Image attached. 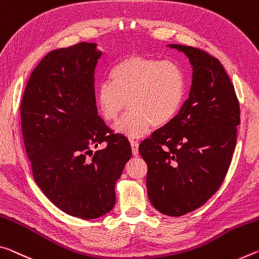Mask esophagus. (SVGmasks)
I'll return each mask as SVG.
<instances>
[{"label": "esophagus", "instance_id": "obj_1", "mask_svg": "<svg viewBox=\"0 0 259 259\" xmlns=\"http://www.w3.org/2000/svg\"><path fill=\"white\" fill-rule=\"evenodd\" d=\"M130 145H131V151H133L134 155H138V142L136 141H130Z\"/></svg>", "mask_w": 259, "mask_h": 259}]
</instances>
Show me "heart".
<instances>
[{
  "mask_svg": "<svg viewBox=\"0 0 259 259\" xmlns=\"http://www.w3.org/2000/svg\"><path fill=\"white\" fill-rule=\"evenodd\" d=\"M110 80L97 88L96 99L102 118L116 121L129 107L131 112L116 123V134L142 137L166 125L179 113L186 94V77L178 64L151 57L131 55L110 72Z\"/></svg>",
  "mask_w": 259,
  "mask_h": 259,
  "instance_id": "obj_1",
  "label": "heart"
}]
</instances>
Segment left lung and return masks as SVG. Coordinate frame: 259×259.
I'll return each instance as SVG.
<instances>
[{
	"label": "left lung",
	"mask_w": 259,
	"mask_h": 259,
	"mask_svg": "<svg viewBox=\"0 0 259 259\" xmlns=\"http://www.w3.org/2000/svg\"><path fill=\"white\" fill-rule=\"evenodd\" d=\"M192 65L189 98L178 115L139 145L150 202L162 214L195 211L218 191L231 165L240 124L234 85L215 57L182 45Z\"/></svg>",
	"instance_id": "8db88e82"
}]
</instances>
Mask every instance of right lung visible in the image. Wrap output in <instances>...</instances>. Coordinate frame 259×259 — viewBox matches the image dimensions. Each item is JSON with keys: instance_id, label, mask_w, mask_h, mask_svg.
I'll list each match as a JSON object with an SVG mask.
<instances>
[{"instance_id": "add662e5", "label": "right lung", "mask_w": 259, "mask_h": 259, "mask_svg": "<svg viewBox=\"0 0 259 259\" xmlns=\"http://www.w3.org/2000/svg\"><path fill=\"white\" fill-rule=\"evenodd\" d=\"M102 53L79 42L49 52L20 104L22 133L36 184L69 215L96 219L115 205V184L131 158L129 141L98 115L94 70ZM101 142L108 146L93 153Z\"/></svg>"}]
</instances>
